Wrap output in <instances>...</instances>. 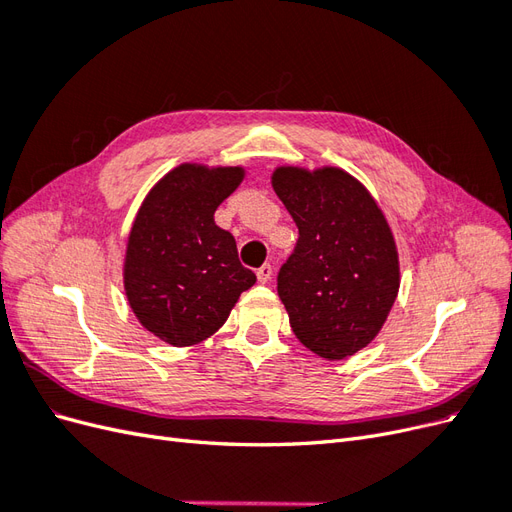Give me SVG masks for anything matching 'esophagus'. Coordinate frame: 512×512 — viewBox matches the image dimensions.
<instances>
[{"label":"esophagus","mask_w":512,"mask_h":512,"mask_svg":"<svg viewBox=\"0 0 512 512\" xmlns=\"http://www.w3.org/2000/svg\"><path fill=\"white\" fill-rule=\"evenodd\" d=\"M256 275H258V282H262V284H267L271 277H273V267L269 265V262H265V265H262L258 271H256Z\"/></svg>","instance_id":"34e87169"}]
</instances>
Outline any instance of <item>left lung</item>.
<instances>
[{
    "label": "left lung",
    "instance_id": "1",
    "mask_svg": "<svg viewBox=\"0 0 512 512\" xmlns=\"http://www.w3.org/2000/svg\"><path fill=\"white\" fill-rule=\"evenodd\" d=\"M273 190L299 239L277 273L299 342L339 361L378 335L399 290L391 228L363 185L339 168H277Z\"/></svg>",
    "mask_w": 512,
    "mask_h": 512
}]
</instances>
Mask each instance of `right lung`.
<instances>
[{
    "instance_id": "add662e5",
    "label": "right lung",
    "mask_w": 512,
    "mask_h": 512,
    "mask_svg": "<svg viewBox=\"0 0 512 512\" xmlns=\"http://www.w3.org/2000/svg\"><path fill=\"white\" fill-rule=\"evenodd\" d=\"M241 168L183 164L149 192L126 254V294L143 327L173 346L203 342L226 322L256 275L213 213L237 190Z\"/></svg>"
}]
</instances>
